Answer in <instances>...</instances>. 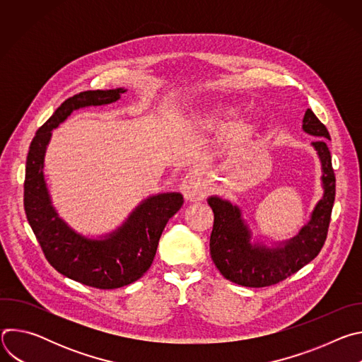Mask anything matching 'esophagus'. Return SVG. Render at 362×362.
Here are the masks:
<instances>
[{"label": "esophagus", "mask_w": 362, "mask_h": 362, "mask_svg": "<svg viewBox=\"0 0 362 362\" xmlns=\"http://www.w3.org/2000/svg\"><path fill=\"white\" fill-rule=\"evenodd\" d=\"M180 190L186 200H202L204 199L206 193H208V185H206V182L199 175L189 173L182 182Z\"/></svg>", "instance_id": "34e87169"}]
</instances>
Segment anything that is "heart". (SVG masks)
Instances as JSON below:
<instances>
[{
	"instance_id": "heart-1",
	"label": "heart",
	"mask_w": 362,
	"mask_h": 362,
	"mask_svg": "<svg viewBox=\"0 0 362 362\" xmlns=\"http://www.w3.org/2000/svg\"><path fill=\"white\" fill-rule=\"evenodd\" d=\"M235 115L233 109L215 106L209 109L206 116V126L211 129L222 127L229 117ZM259 133V124L252 119H242L232 123L226 130V146L232 154H240L247 148Z\"/></svg>"
}]
</instances>
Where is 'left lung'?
I'll return each mask as SVG.
<instances>
[{
  "label": "left lung",
  "instance_id": "1",
  "mask_svg": "<svg viewBox=\"0 0 362 362\" xmlns=\"http://www.w3.org/2000/svg\"><path fill=\"white\" fill-rule=\"evenodd\" d=\"M302 123L306 133L318 137L313 146L322 165L324 196L315 206L311 221L295 238L276 247L252 245L250 232L238 206L218 196L208 199L215 215L211 256L219 272L230 282L249 288L275 285L315 259L325 243L335 200V173L327 144L331 137L311 109L305 112Z\"/></svg>",
  "mask_w": 362,
  "mask_h": 362
}]
</instances>
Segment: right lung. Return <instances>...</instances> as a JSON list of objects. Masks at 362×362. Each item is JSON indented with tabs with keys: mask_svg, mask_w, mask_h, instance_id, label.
Listing matches in <instances>:
<instances>
[{
	"mask_svg": "<svg viewBox=\"0 0 362 362\" xmlns=\"http://www.w3.org/2000/svg\"><path fill=\"white\" fill-rule=\"evenodd\" d=\"M124 91V88L88 90L67 98L37 130L25 166L24 211L45 259L62 275L98 289H116L140 279L154 259L166 223L183 204L180 193L151 196L105 239H88L76 233L51 206L42 175L51 130L74 110L110 105Z\"/></svg>",
	"mask_w": 362,
	"mask_h": 362,
	"instance_id": "add662e5",
	"label": "right lung"
}]
</instances>
